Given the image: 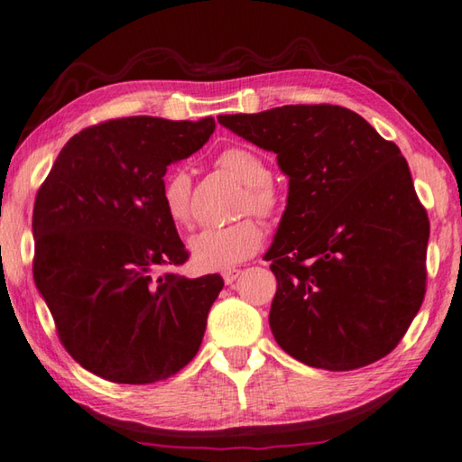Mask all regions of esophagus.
Instances as JSON below:
<instances>
[{"mask_svg":"<svg viewBox=\"0 0 462 462\" xmlns=\"http://www.w3.org/2000/svg\"><path fill=\"white\" fill-rule=\"evenodd\" d=\"M239 276H241V270L239 268H233V270H225L223 272L225 284H233V282H236Z\"/></svg>","mask_w":462,"mask_h":462,"instance_id":"34e87169","label":"esophagus"}]
</instances>
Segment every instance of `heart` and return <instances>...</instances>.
<instances>
[{
    "label": "heart",
    "mask_w": 462,
    "mask_h": 462,
    "mask_svg": "<svg viewBox=\"0 0 462 462\" xmlns=\"http://www.w3.org/2000/svg\"><path fill=\"white\" fill-rule=\"evenodd\" d=\"M217 164L245 186L244 210L272 218L278 213V194L272 189V172L257 153L245 148H226ZM162 205L176 225L190 221V176L184 170L170 174L162 189ZM262 226L252 218L229 226H215L194 233L189 241L190 262L200 272L231 270L262 247Z\"/></svg>",
    "instance_id": "obj_1"
}]
</instances>
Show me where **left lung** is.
<instances>
[{
	"instance_id": "obj_1",
	"label": "left lung",
	"mask_w": 462,
	"mask_h": 462,
	"mask_svg": "<svg viewBox=\"0 0 462 462\" xmlns=\"http://www.w3.org/2000/svg\"><path fill=\"white\" fill-rule=\"evenodd\" d=\"M273 152L286 210L265 262L276 273L270 328L304 365L351 371L385 357L426 292L430 223L406 158L338 105H284L218 116Z\"/></svg>"
}]
</instances>
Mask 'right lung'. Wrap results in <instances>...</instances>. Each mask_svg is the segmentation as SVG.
Returning a JSON list of instances; mask_svg holds the SVG:
<instances>
[{
	"label": "right lung",
	"instance_id": "1",
	"mask_svg": "<svg viewBox=\"0 0 462 462\" xmlns=\"http://www.w3.org/2000/svg\"><path fill=\"white\" fill-rule=\"evenodd\" d=\"M215 119H111L72 135L32 217L34 282L80 367L153 383L197 355L223 278L172 272L189 260L162 205L166 166L207 143Z\"/></svg>",
	"mask_w": 462,
	"mask_h": 462
}]
</instances>
